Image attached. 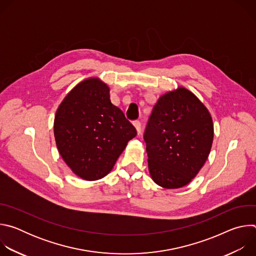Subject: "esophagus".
Wrapping results in <instances>:
<instances>
[{"label":"esophagus","instance_id":"obj_1","mask_svg":"<svg viewBox=\"0 0 256 256\" xmlns=\"http://www.w3.org/2000/svg\"><path fill=\"white\" fill-rule=\"evenodd\" d=\"M134 128H136L138 134H140V132H142V124H140V120H134Z\"/></svg>","mask_w":256,"mask_h":256}]
</instances>
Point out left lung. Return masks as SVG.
<instances>
[{
    "label": "left lung",
    "instance_id": "8db88e82",
    "mask_svg": "<svg viewBox=\"0 0 256 256\" xmlns=\"http://www.w3.org/2000/svg\"><path fill=\"white\" fill-rule=\"evenodd\" d=\"M212 138L210 114L196 95L179 88L161 96L144 132L153 180L164 188L188 184L206 163Z\"/></svg>",
    "mask_w": 256,
    "mask_h": 256
}]
</instances>
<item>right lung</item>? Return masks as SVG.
I'll use <instances>...</instances> for the list:
<instances>
[{
  "label": "right lung",
  "instance_id": "add662e5",
  "mask_svg": "<svg viewBox=\"0 0 256 256\" xmlns=\"http://www.w3.org/2000/svg\"><path fill=\"white\" fill-rule=\"evenodd\" d=\"M54 130L64 161L90 181L110 172L128 142L136 136L134 126L112 103L108 86L97 78L81 82L66 96Z\"/></svg>",
  "mask_w": 256,
  "mask_h": 256
}]
</instances>
